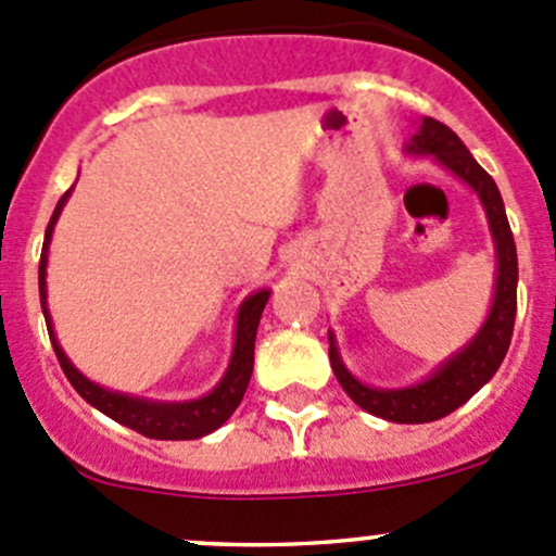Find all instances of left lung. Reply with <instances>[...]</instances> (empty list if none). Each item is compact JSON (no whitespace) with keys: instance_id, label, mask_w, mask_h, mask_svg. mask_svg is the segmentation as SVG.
<instances>
[{"instance_id":"8db88e82","label":"left lung","mask_w":556,"mask_h":556,"mask_svg":"<svg viewBox=\"0 0 556 556\" xmlns=\"http://www.w3.org/2000/svg\"><path fill=\"white\" fill-rule=\"evenodd\" d=\"M406 153L412 155H433L441 166H446L454 177L463 179L468 188L476 190L481 199V206L486 212V223H490L492 242L497 252V279H495V299H492V309L486 314L484 325L479 333L465 344L457 355L441 363L425 382L401 387V390H382V387H368L357 382L346 366L341 363L339 346H336L333 333L330 339V368H333L336 379L344 387L346 395L366 408L374 417L390 419V422L401 425H422L433 422V419L446 417L454 408L463 406L468 397H473L495 371L501 368L503 357H506L508 344H511L514 319H517V244H514L511 226H508L506 206H503L501 190H497L495 179L490 177L473 155L468 153L457 134L450 126H444L435 117H422L417 134L408 139Z\"/></svg>"}]
</instances>
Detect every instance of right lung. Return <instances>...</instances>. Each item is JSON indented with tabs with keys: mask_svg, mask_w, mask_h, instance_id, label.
<instances>
[{
	"mask_svg": "<svg viewBox=\"0 0 556 556\" xmlns=\"http://www.w3.org/2000/svg\"><path fill=\"white\" fill-rule=\"evenodd\" d=\"M70 193L72 188L66 190V193L59 199V204H55L53 217H50L48 223V231H45L42 257H39V304H42L50 344H53L55 357H59L66 379H70L72 387H75V390L80 392L93 408H99V412L106 414L110 419H115V422L148 435V439L190 441L217 430L233 412H237V406L242 403L247 392V384H250L252 361H255L257 323H261L263 306H266L271 290H257V293H252L250 299H244V304L239 306L237 339H233L231 363H228L226 374H223V379L217 382V387L210 392V395L199 397V401H185V403H159V401H144V397L126 395V392L104 390V387H99L97 382H91V379H86L75 366H72L70 357L64 355L61 344L55 341L53 319H50V312H48V285H45V274H48L45 271V268H48V247H50V237H53L55 220H59Z\"/></svg>",
	"mask_w": 556,
	"mask_h": 556,
	"instance_id": "add662e5",
	"label": "right lung"
}]
</instances>
